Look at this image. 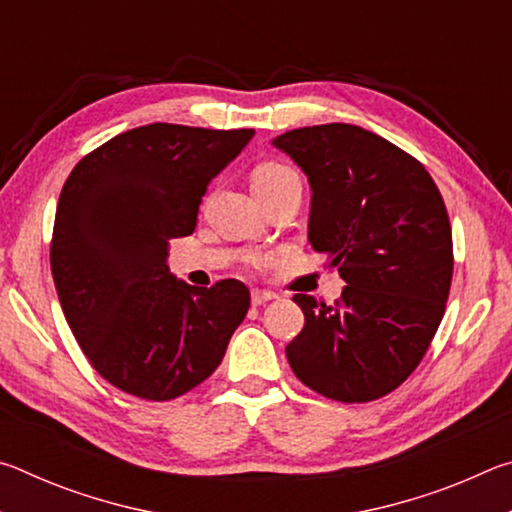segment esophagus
Here are the masks:
<instances>
[{"instance_id": "obj_1", "label": "esophagus", "mask_w": 512, "mask_h": 512, "mask_svg": "<svg viewBox=\"0 0 512 512\" xmlns=\"http://www.w3.org/2000/svg\"><path fill=\"white\" fill-rule=\"evenodd\" d=\"M250 300H253L255 307H259V305H266V302L275 300V293L262 291V289H253V293H250Z\"/></svg>"}]
</instances>
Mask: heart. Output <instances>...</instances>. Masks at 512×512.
Wrapping results in <instances>:
<instances>
[{
    "mask_svg": "<svg viewBox=\"0 0 512 512\" xmlns=\"http://www.w3.org/2000/svg\"><path fill=\"white\" fill-rule=\"evenodd\" d=\"M250 180H253L255 192H268V189H277V187L289 185V183H300L298 173L293 171L289 164L277 162V160H266L262 164H257ZM264 262H266V257H262V255L248 257V264L253 268H262Z\"/></svg>",
    "mask_w": 512,
    "mask_h": 512,
    "instance_id": "heart-1",
    "label": "heart"
}]
</instances>
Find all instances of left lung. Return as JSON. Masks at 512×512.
Returning a JSON list of instances; mask_svg holds the SVG:
<instances>
[{
    "label": "left lung",
    "mask_w": 512,
    "mask_h": 512,
    "mask_svg": "<svg viewBox=\"0 0 512 512\" xmlns=\"http://www.w3.org/2000/svg\"><path fill=\"white\" fill-rule=\"evenodd\" d=\"M273 144L307 173L309 241L348 284L334 305L293 296L305 327L289 366L329 400H379L418 368L445 314L454 246L443 196L422 162L361 126L296 128Z\"/></svg>",
    "instance_id": "obj_1"
}]
</instances>
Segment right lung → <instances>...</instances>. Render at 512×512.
<instances>
[{
	"instance_id": "add662e5",
	"label": "right lung",
	"mask_w": 512,
	"mask_h": 512,
	"mask_svg": "<svg viewBox=\"0 0 512 512\" xmlns=\"http://www.w3.org/2000/svg\"><path fill=\"white\" fill-rule=\"evenodd\" d=\"M255 135L149 124L90 151L58 198L51 275L90 366L128 395L169 402L219 368L246 318L239 280L189 287L169 239L192 235L210 180Z\"/></svg>"
}]
</instances>
